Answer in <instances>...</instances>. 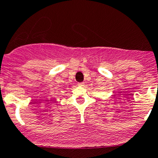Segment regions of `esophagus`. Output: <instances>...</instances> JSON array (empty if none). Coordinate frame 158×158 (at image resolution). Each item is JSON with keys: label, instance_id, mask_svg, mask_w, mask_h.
I'll return each instance as SVG.
<instances>
[{"label": "esophagus", "instance_id": "esophagus-1", "mask_svg": "<svg viewBox=\"0 0 158 158\" xmlns=\"http://www.w3.org/2000/svg\"><path fill=\"white\" fill-rule=\"evenodd\" d=\"M78 85H79V86H84V85H85V83H84V82H79V83H78Z\"/></svg>", "mask_w": 158, "mask_h": 158}]
</instances>
